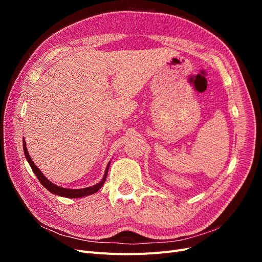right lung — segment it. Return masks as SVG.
<instances>
[{
  "label": "right lung",
  "mask_w": 262,
  "mask_h": 262,
  "mask_svg": "<svg viewBox=\"0 0 262 262\" xmlns=\"http://www.w3.org/2000/svg\"><path fill=\"white\" fill-rule=\"evenodd\" d=\"M23 147H24V153H25L26 160H27V162L29 163L31 169H33V171L35 172V175L37 176L38 180L41 182V185H42L47 190H48V191H50V192L53 193V194H57V195H60V196H64V198H71V199H74V198H83V196L90 195V194H94L95 192H97L98 190L102 187V185L105 184L106 178H107V173H108V169H109L110 162H109L108 165H107L104 177H102L101 181H99L98 184L94 185V186H92V187L83 188V189H68V188H63V187H60V186H57L55 184H53V182H51L48 178H47V177L43 175V173L41 172V170L37 167V166L35 165V163H34L33 161H31V158H30V156H29V153H28L27 147H26L25 139L23 140Z\"/></svg>",
  "instance_id": "1"
}]
</instances>
